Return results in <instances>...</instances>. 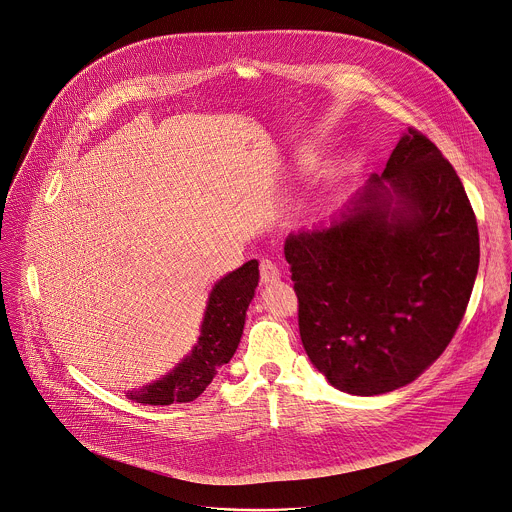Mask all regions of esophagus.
I'll list each match as a JSON object with an SVG mask.
<instances>
[{
    "mask_svg": "<svg viewBox=\"0 0 512 512\" xmlns=\"http://www.w3.org/2000/svg\"><path fill=\"white\" fill-rule=\"evenodd\" d=\"M259 273H261V283L263 285H269V283H277L281 279V271L279 267L269 261V259H263L261 265H259Z\"/></svg>",
    "mask_w": 512,
    "mask_h": 512,
    "instance_id": "1",
    "label": "esophagus"
}]
</instances>
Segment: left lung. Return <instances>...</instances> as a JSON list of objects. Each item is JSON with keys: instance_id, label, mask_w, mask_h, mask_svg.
I'll return each instance as SVG.
<instances>
[{"instance_id": "8db88e82", "label": "left lung", "mask_w": 512, "mask_h": 512, "mask_svg": "<svg viewBox=\"0 0 512 512\" xmlns=\"http://www.w3.org/2000/svg\"><path fill=\"white\" fill-rule=\"evenodd\" d=\"M479 257L457 171L409 127L383 175L373 173L329 227L285 241L311 363L349 395L409 385L455 337Z\"/></svg>"}]
</instances>
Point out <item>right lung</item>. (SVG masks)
<instances>
[{"mask_svg": "<svg viewBox=\"0 0 512 512\" xmlns=\"http://www.w3.org/2000/svg\"><path fill=\"white\" fill-rule=\"evenodd\" d=\"M257 283L259 263L255 259L219 279L209 293L201 335L193 351L171 373L143 389L129 391L127 397L143 405L195 401L209 387L217 371L235 355Z\"/></svg>", "mask_w": 512, "mask_h": 512, "instance_id": "add662e5", "label": "right lung"}]
</instances>
